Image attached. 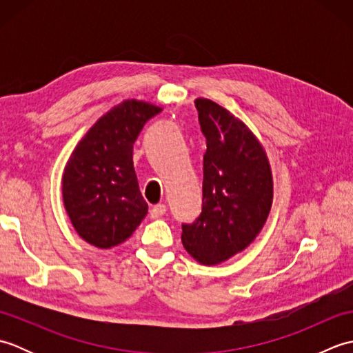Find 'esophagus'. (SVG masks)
Returning a JSON list of instances; mask_svg holds the SVG:
<instances>
[{"mask_svg":"<svg viewBox=\"0 0 353 353\" xmlns=\"http://www.w3.org/2000/svg\"><path fill=\"white\" fill-rule=\"evenodd\" d=\"M167 212V206L159 203V205H154L152 209H150V216L152 219H161V216Z\"/></svg>","mask_w":353,"mask_h":353,"instance_id":"1","label":"esophagus"}]
</instances>
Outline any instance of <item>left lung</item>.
<instances>
[{"mask_svg": "<svg viewBox=\"0 0 353 353\" xmlns=\"http://www.w3.org/2000/svg\"><path fill=\"white\" fill-rule=\"evenodd\" d=\"M206 138L203 205L196 223L183 224L185 250L216 265L249 247L273 203V174L264 147L244 121L209 99H197Z\"/></svg>", "mask_w": 353, "mask_h": 353, "instance_id": "8db88e82", "label": "left lung"}]
</instances>
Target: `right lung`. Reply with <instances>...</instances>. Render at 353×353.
<instances>
[{
    "label": "right lung",
    "instance_id": "1",
    "mask_svg": "<svg viewBox=\"0 0 353 353\" xmlns=\"http://www.w3.org/2000/svg\"><path fill=\"white\" fill-rule=\"evenodd\" d=\"M161 110L134 99L117 104L97 119L65 165V211L79 236L97 249L124 243L148 212L133 168V144Z\"/></svg>",
    "mask_w": 353,
    "mask_h": 353
}]
</instances>
